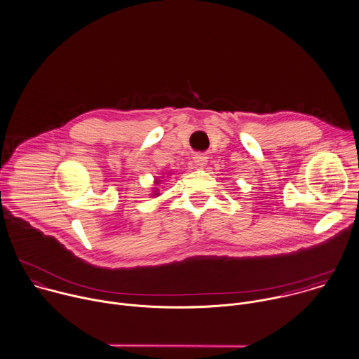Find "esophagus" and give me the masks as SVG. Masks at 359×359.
<instances>
[{
  "mask_svg": "<svg viewBox=\"0 0 359 359\" xmlns=\"http://www.w3.org/2000/svg\"><path fill=\"white\" fill-rule=\"evenodd\" d=\"M194 163H195V165H198V167H205L206 165V163H208V157L205 156V154H195V157H194Z\"/></svg>",
  "mask_w": 359,
  "mask_h": 359,
  "instance_id": "1",
  "label": "esophagus"
}]
</instances>
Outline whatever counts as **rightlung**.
I'll list each match as a JSON object with an SVG mask.
<instances>
[{"instance_id": "right-lung-1", "label": "right lung", "mask_w": 359, "mask_h": 359, "mask_svg": "<svg viewBox=\"0 0 359 359\" xmlns=\"http://www.w3.org/2000/svg\"><path fill=\"white\" fill-rule=\"evenodd\" d=\"M156 184H160V180H156ZM151 195H154V196L160 195V194H158V189H156V191H154V194H151Z\"/></svg>"}]
</instances>
